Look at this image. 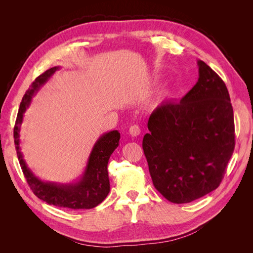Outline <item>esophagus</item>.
Returning a JSON list of instances; mask_svg holds the SVG:
<instances>
[{
  "label": "esophagus",
  "instance_id": "esophagus-1",
  "mask_svg": "<svg viewBox=\"0 0 253 253\" xmlns=\"http://www.w3.org/2000/svg\"><path fill=\"white\" fill-rule=\"evenodd\" d=\"M128 131H129V134H131V136H132V137H137V136H138V135L140 134L141 129H140L139 126L134 125V126H132L131 127H129Z\"/></svg>",
  "mask_w": 253,
  "mask_h": 253
}]
</instances>
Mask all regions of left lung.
Here are the masks:
<instances>
[{
	"label": "left lung",
	"mask_w": 253,
	"mask_h": 253,
	"mask_svg": "<svg viewBox=\"0 0 253 253\" xmlns=\"http://www.w3.org/2000/svg\"><path fill=\"white\" fill-rule=\"evenodd\" d=\"M198 80L179 102L164 101L148 121L142 148L153 185L174 204L215 190L234 151V118L224 81L198 60Z\"/></svg>",
	"instance_id": "8db88e82"
}]
</instances>
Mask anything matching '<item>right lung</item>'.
<instances>
[{"label": "right lung", "instance_id": "right-lung-1", "mask_svg": "<svg viewBox=\"0 0 253 253\" xmlns=\"http://www.w3.org/2000/svg\"><path fill=\"white\" fill-rule=\"evenodd\" d=\"M59 68V66L51 67L36 78L22 99L13 128L17 155L28 185L37 197L46 202L48 205L61 207V208L74 210L91 209L102 203L110 192L108 164L112 153L119 145L120 133L118 131H111L99 137L90 152L85 170L80 180L72 183L43 181L38 178L27 167L20 149V127L24 113L34 95Z\"/></svg>", "mask_w": 253, "mask_h": 253}]
</instances>
